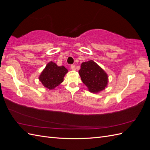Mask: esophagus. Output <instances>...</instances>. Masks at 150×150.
<instances>
[{
    "instance_id": "34e87169",
    "label": "esophagus",
    "mask_w": 150,
    "mask_h": 150,
    "mask_svg": "<svg viewBox=\"0 0 150 150\" xmlns=\"http://www.w3.org/2000/svg\"><path fill=\"white\" fill-rule=\"evenodd\" d=\"M71 69L72 71H75L76 70V66L74 65H71Z\"/></svg>"
}]
</instances>
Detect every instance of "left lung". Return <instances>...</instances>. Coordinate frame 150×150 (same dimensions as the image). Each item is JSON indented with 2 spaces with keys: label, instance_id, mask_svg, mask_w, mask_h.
<instances>
[{
  "label": "left lung",
  "instance_id": "1",
  "mask_svg": "<svg viewBox=\"0 0 150 150\" xmlns=\"http://www.w3.org/2000/svg\"><path fill=\"white\" fill-rule=\"evenodd\" d=\"M79 74L83 83L91 93L100 92L108 85V76L106 72L93 60L83 62Z\"/></svg>",
  "mask_w": 150,
  "mask_h": 150
}]
</instances>
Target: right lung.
Masks as SVG:
<instances>
[{
    "label": "right lung",
    "mask_w": 150,
    "mask_h": 150,
    "mask_svg": "<svg viewBox=\"0 0 150 150\" xmlns=\"http://www.w3.org/2000/svg\"><path fill=\"white\" fill-rule=\"evenodd\" d=\"M67 72L68 70L64 66H58L56 63L51 61L42 71L39 79L45 88L51 90L63 82Z\"/></svg>",
    "instance_id": "obj_1"
}]
</instances>
